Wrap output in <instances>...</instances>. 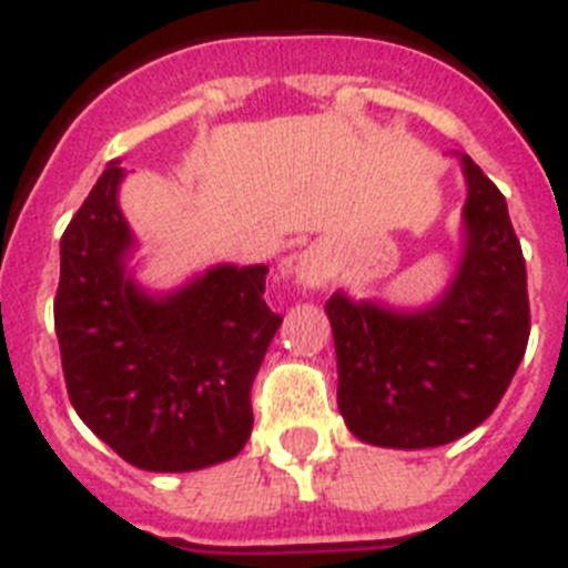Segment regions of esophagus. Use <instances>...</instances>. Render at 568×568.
Returning a JSON list of instances; mask_svg holds the SVG:
<instances>
[{"mask_svg":"<svg viewBox=\"0 0 568 568\" xmlns=\"http://www.w3.org/2000/svg\"><path fill=\"white\" fill-rule=\"evenodd\" d=\"M333 255L324 244H310L304 253H298L295 258V281H298L301 287L307 290H321L327 287L329 278H333Z\"/></svg>","mask_w":568,"mask_h":568,"instance_id":"1","label":"esophagus"}]
</instances>
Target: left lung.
Returning <instances> with one entry per match:
<instances>
[{
	"label": "left lung",
	"instance_id": "left-lung-1",
	"mask_svg": "<svg viewBox=\"0 0 568 568\" xmlns=\"http://www.w3.org/2000/svg\"><path fill=\"white\" fill-rule=\"evenodd\" d=\"M464 250L449 287L424 310L327 301L338 409L349 433L389 449L464 438L500 404L529 341L526 261L500 190L460 153Z\"/></svg>",
	"mask_w": 568,
	"mask_h": 568
}]
</instances>
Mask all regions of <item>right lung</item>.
<instances>
[{"label":"right lung","mask_w":568,"mask_h":568,"mask_svg":"<svg viewBox=\"0 0 568 568\" xmlns=\"http://www.w3.org/2000/svg\"><path fill=\"white\" fill-rule=\"evenodd\" d=\"M124 170L108 164L62 235L53 304L68 395L128 464L195 471L235 458L253 433V389L281 315L267 267L215 264L170 293L128 267L135 235L119 207Z\"/></svg>","instance_id":"right-lung-1"}]
</instances>
